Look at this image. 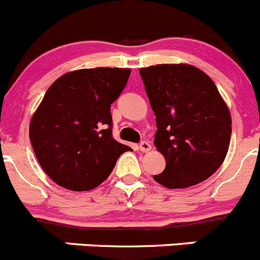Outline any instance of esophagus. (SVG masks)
Returning a JSON list of instances; mask_svg holds the SVG:
<instances>
[{"mask_svg": "<svg viewBox=\"0 0 260 260\" xmlns=\"http://www.w3.org/2000/svg\"><path fill=\"white\" fill-rule=\"evenodd\" d=\"M139 149H140L141 151H144V153H146V151L150 150L151 145L148 143V141H141V143L139 144Z\"/></svg>", "mask_w": 260, "mask_h": 260, "instance_id": "34e87169", "label": "esophagus"}]
</instances>
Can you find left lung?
Segmentation results:
<instances>
[{
	"label": "left lung",
	"mask_w": 260,
	"mask_h": 260,
	"mask_svg": "<svg viewBox=\"0 0 260 260\" xmlns=\"http://www.w3.org/2000/svg\"><path fill=\"white\" fill-rule=\"evenodd\" d=\"M155 114L154 145L166 158L153 176L167 188H187L211 177L228 154L231 116L212 79L189 64L139 71Z\"/></svg>",
	"instance_id": "1"
}]
</instances>
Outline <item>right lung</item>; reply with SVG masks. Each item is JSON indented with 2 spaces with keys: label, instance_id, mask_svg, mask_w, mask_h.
Masks as SVG:
<instances>
[{
  "label": "right lung",
  "instance_id": "obj_1",
  "mask_svg": "<svg viewBox=\"0 0 260 260\" xmlns=\"http://www.w3.org/2000/svg\"><path fill=\"white\" fill-rule=\"evenodd\" d=\"M130 69L91 68L59 77L30 122V141L45 173L72 191L96 188L127 145L112 136L111 105Z\"/></svg>",
  "mask_w": 260,
  "mask_h": 260
}]
</instances>
